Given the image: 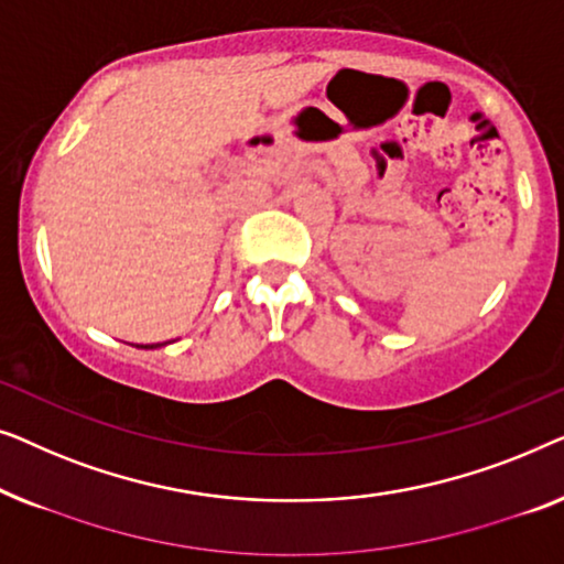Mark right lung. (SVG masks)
Returning <instances> with one entry per match:
<instances>
[{
    "instance_id": "obj_1",
    "label": "right lung",
    "mask_w": 564,
    "mask_h": 564,
    "mask_svg": "<svg viewBox=\"0 0 564 564\" xmlns=\"http://www.w3.org/2000/svg\"><path fill=\"white\" fill-rule=\"evenodd\" d=\"M148 347V350H155V347H161V345H145Z\"/></svg>"
}]
</instances>
